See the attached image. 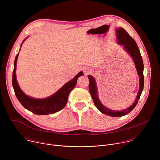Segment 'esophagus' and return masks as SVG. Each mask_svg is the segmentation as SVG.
Wrapping results in <instances>:
<instances>
[{"instance_id":"1","label":"esophagus","mask_w":160,"mask_h":160,"mask_svg":"<svg viewBox=\"0 0 160 160\" xmlns=\"http://www.w3.org/2000/svg\"><path fill=\"white\" fill-rule=\"evenodd\" d=\"M83 71L85 75H87L91 72V70L88 67H84L83 68Z\"/></svg>"}]
</instances>
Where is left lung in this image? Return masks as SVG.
<instances>
[{"instance_id":"left-lung-1","label":"left lung","mask_w":160,"mask_h":160,"mask_svg":"<svg viewBox=\"0 0 160 160\" xmlns=\"http://www.w3.org/2000/svg\"><path fill=\"white\" fill-rule=\"evenodd\" d=\"M115 31L118 43L120 45H122L123 49L130 56V57L133 59L137 72H138V75L139 77V88L135 101L130 107L125 109L121 111L112 110L104 106L100 101L98 97V87L95 78H94L91 75H88L89 80L88 88L90 93L91 96H92L95 106L102 113L105 114V115H107L110 117H120L125 116L127 114L131 112L133 110V109L135 107L137 104H138V101L140 99L141 95L143 90L144 83V78L143 75L144 64L142 61V58L140 52V50L138 48V45H137L133 38H132L123 28H117Z\"/></svg>"}]
</instances>
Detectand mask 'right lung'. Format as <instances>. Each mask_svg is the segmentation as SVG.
Segmentation results:
<instances>
[{"mask_svg": "<svg viewBox=\"0 0 160 160\" xmlns=\"http://www.w3.org/2000/svg\"><path fill=\"white\" fill-rule=\"evenodd\" d=\"M28 37L25 38L21 44L19 51L23 42ZM19 52L17 54L14 63V70L12 73V87L14 90L16 96L19 102L27 110L32 112L36 115H47L51 113H55L63 109L67 102L71 91L75 88L77 80L79 77L82 76L83 73L80 72L72 80L66 83L61 88H60L54 94L43 99H37L27 96L23 92L19 87L16 80V63Z\"/></svg>", "mask_w": 160, "mask_h": 160, "instance_id": "add662e5", "label": "right lung"}]
</instances>
